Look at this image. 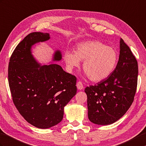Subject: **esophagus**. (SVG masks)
Returning <instances> with one entry per match:
<instances>
[{"label":"esophagus","instance_id":"34e87169","mask_svg":"<svg viewBox=\"0 0 146 146\" xmlns=\"http://www.w3.org/2000/svg\"><path fill=\"white\" fill-rule=\"evenodd\" d=\"M76 87L79 90H81L83 89V84L81 81H78V82L76 83Z\"/></svg>","mask_w":146,"mask_h":146}]
</instances>
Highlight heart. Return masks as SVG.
<instances>
[{"instance_id":"obj_1","label":"heart","mask_w":146,"mask_h":146,"mask_svg":"<svg viewBox=\"0 0 146 146\" xmlns=\"http://www.w3.org/2000/svg\"><path fill=\"white\" fill-rule=\"evenodd\" d=\"M64 60L70 70L80 66L84 61L83 68L91 81L100 82L113 73L117 65L119 55L111 46L98 40H91L78 44L74 52L66 50Z\"/></svg>"}]
</instances>
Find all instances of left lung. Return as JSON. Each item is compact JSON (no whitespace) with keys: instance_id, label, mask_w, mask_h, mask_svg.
<instances>
[{"instance_id":"1","label":"left lung","mask_w":146,"mask_h":146,"mask_svg":"<svg viewBox=\"0 0 146 146\" xmlns=\"http://www.w3.org/2000/svg\"><path fill=\"white\" fill-rule=\"evenodd\" d=\"M137 75V60L121 38L119 60L113 73L84 90L90 121L96 124L108 125L123 117L134 101Z\"/></svg>"}]
</instances>
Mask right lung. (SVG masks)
Listing matches in <instances>:
<instances>
[{"label": "right lung", "mask_w": 146, "mask_h": 146, "mask_svg": "<svg viewBox=\"0 0 146 146\" xmlns=\"http://www.w3.org/2000/svg\"><path fill=\"white\" fill-rule=\"evenodd\" d=\"M50 38L48 33L33 32L26 36L12 53L8 68L13 104L29 123L40 129L62 121L64 107L77 91L74 75L57 64L40 65L32 55L33 45ZM61 60L62 54L57 50L53 61Z\"/></svg>", "instance_id": "1"}]
</instances>
